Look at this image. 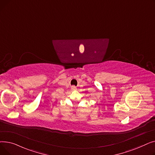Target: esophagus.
<instances>
[{"label": "esophagus", "mask_w": 155, "mask_h": 155, "mask_svg": "<svg viewBox=\"0 0 155 155\" xmlns=\"http://www.w3.org/2000/svg\"><path fill=\"white\" fill-rule=\"evenodd\" d=\"M71 88L72 91H77V87L75 86H71Z\"/></svg>", "instance_id": "1"}]
</instances>
